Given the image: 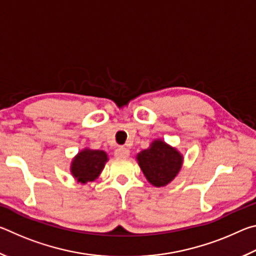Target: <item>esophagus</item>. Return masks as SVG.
Masks as SVG:
<instances>
[{
  "mask_svg": "<svg viewBox=\"0 0 256 256\" xmlns=\"http://www.w3.org/2000/svg\"><path fill=\"white\" fill-rule=\"evenodd\" d=\"M115 157L116 158H120V159H124V158H128L130 156V150L126 148H123V146H120V148H118L115 150Z\"/></svg>",
  "mask_w": 256,
  "mask_h": 256,
  "instance_id": "esophagus-1",
  "label": "esophagus"
}]
</instances>
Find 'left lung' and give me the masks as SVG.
Segmentation results:
<instances>
[{
  "mask_svg": "<svg viewBox=\"0 0 256 256\" xmlns=\"http://www.w3.org/2000/svg\"><path fill=\"white\" fill-rule=\"evenodd\" d=\"M136 160L146 178L154 186H164L175 178L183 164V156L176 148L157 138L142 150Z\"/></svg>",
  "mask_w": 256,
  "mask_h": 256,
  "instance_id": "1",
  "label": "left lung"
}]
</instances>
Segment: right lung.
Listing matches in <instances>:
<instances>
[{
  "label": "right lung",
  "mask_w": 256,
  "mask_h": 256,
  "mask_svg": "<svg viewBox=\"0 0 256 256\" xmlns=\"http://www.w3.org/2000/svg\"><path fill=\"white\" fill-rule=\"evenodd\" d=\"M108 160L107 154L102 150H81L71 162V174L78 183L86 184L92 182L100 175Z\"/></svg>",
  "instance_id": "add662e5"
}]
</instances>
